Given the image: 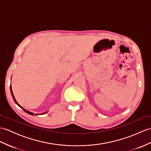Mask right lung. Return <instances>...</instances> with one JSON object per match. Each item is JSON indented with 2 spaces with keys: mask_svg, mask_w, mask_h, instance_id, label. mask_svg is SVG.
I'll use <instances>...</instances> for the list:
<instances>
[{
  "mask_svg": "<svg viewBox=\"0 0 151 151\" xmlns=\"http://www.w3.org/2000/svg\"><path fill=\"white\" fill-rule=\"evenodd\" d=\"M10 91H11V93H12V97H13V100H14V102H15V103L19 106L20 108H21L25 112V113H28V114H29V115H43V114H45L46 113H47V112H45V113H40V114H35V113H32V112H31V111H28V110H27V109H24L23 107H22V106L18 103L17 102V101H16V99H15V98H14V95H13V91H12V86L10 85Z\"/></svg>",
  "mask_w": 151,
  "mask_h": 151,
  "instance_id": "1",
  "label": "right lung"
}]
</instances>
